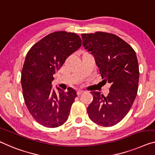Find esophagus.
I'll return each mask as SVG.
<instances>
[{"mask_svg":"<svg viewBox=\"0 0 155 155\" xmlns=\"http://www.w3.org/2000/svg\"><path fill=\"white\" fill-rule=\"evenodd\" d=\"M83 93H84V91H83V90H78L77 91V95L78 96H80V95L83 94Z\"/></svg>","mask_w":155,"mask_h":155,"instance_id":"1","label":"esophagus"}]
</instances>
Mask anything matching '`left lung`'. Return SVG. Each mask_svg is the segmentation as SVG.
<instances>
[{"instance_id":"obj_1","label":"left lung","mask_w":155,"mask_h":155,"mask_svg":"<svg viewBox=\"0 0 155 155\" xmlns=\"http://www.w3.org/2000/svg\"><path fill=\"white\" fill-rule=\"evenodd\" d=\"M83 46L91 52L102 78L111 84L107 96L92 91L87 107L89 117L96 124L111 127L127 115L136 98L139 79V64L134 49L120 37L97 32L82 34Z\"/></svg>"}]
</instances>
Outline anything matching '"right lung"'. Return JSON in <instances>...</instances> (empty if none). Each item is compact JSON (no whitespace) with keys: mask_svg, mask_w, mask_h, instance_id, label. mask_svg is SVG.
Segmentation results:
<instances>
[{"mask_svg":"<svg viewBox=\"0 0 155 155\" xmlns=\"http://www.w3.org/2000/svg\"><path fill=\"white\" fill-rule=\"evenodd\" d=\"M82 46L75 33L58 31L36 43L26 54L21 72L23 98L31 115L40 125L57 127L67 120L76 91L52 86L53 75L68 57Z\"/></svg>","mask_w":155,"mask_h":155,"instance_id":"1","label":"right lung"}]
</instances>
